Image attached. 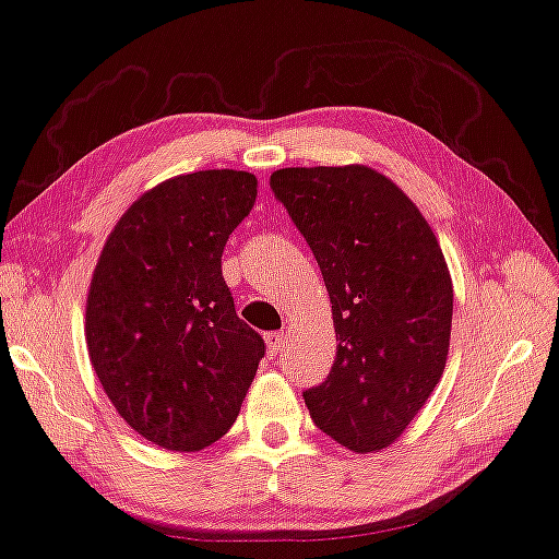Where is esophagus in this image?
<instances>
[{
  "label": "esophagus",
  "instance_id": "obj_1",
  "mask_svg": "<svg viewBox=\"0 0 559 559\" xmlns=\"http://www.w3.org/2000/svg\"><path fill=\"white\" fill-rule=\"evenodd\" d=\"M265 346H269L271 356H278V354H281V348L286 346V333H283V331H271V333H265Z\"/></svg>",
  "mask_w": 559,
  "mask_h": 559
}]
</instances>
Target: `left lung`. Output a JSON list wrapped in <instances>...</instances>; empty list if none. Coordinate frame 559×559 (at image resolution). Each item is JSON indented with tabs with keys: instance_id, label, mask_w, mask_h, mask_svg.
<instances>
[{
	"instance_id": "obj_1",
	"label": "left lung",
	"mask_w": 559,
	"mask_h": 559,
	"mask_svg": "<svg viewBox=\"0 0 559 559\" xmlns=\"http://www.w3.org/2000/svg\"><path fill=\"white\" fill-rule=\"evenodd\" d=\"M271 190L311 246L338 341L326 381L304 391L308 414L352 452L386 449L444 373L454 290L439 240L366 165L283 168Z\"/></svg>"
}]
</instances>
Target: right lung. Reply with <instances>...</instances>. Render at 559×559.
<instances>
[{
  "mask_svg": "<svg viewBox=\"0 0 559 559\" xmlns=\"http://www.w3.org/2000/svg\"><path fill=\"white\" fill-rule=\"evenodd\" d=\"M255 188L243 170L165 180L128 207L95 265L90 361L122 419L163 449L200 452L226 435L265 354L221 271Z\"/></svg>",
  "mask_w": 559,
  "mask_h": 559,
  "instance_id": "add662e5",
  "label": "right lung"
}]
</instances>
